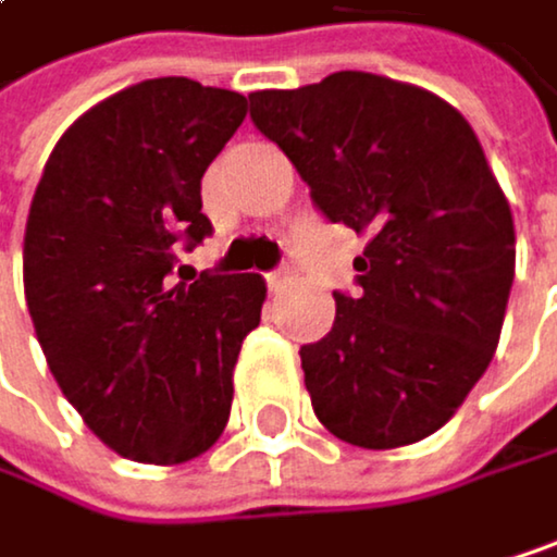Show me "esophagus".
I'll return each instance as SVG.
<instances>
[{"label": "esophagus", "instance_id": "esophagus-1", "mask_svg": "<svg viewBox=\"0 0 557 557\" xmlns=\"http://www.w3.org/2000/svg\"><path fill=\"white\" fill-rule=\"evenodd\" d=\"M290 276H294V263L287 260L281 270H273V273H267V287L270 290H284L287 287V281H290Z\"/></svg>", "mask_w": 557, "mask_h": 557}]
</instances>
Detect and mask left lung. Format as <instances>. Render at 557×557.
<instances>
[{
	"instance_id": "obj_1",
	"label": "left lung",
	"mask_w": 557,
	"mask_h": 557,
	"mask_svg": "<svg viewBox=\"0 0 557 557\" xmlns=\"http://www.w3.org/2000/svg\"><path fill=\"white\" fill-rule=\"evenodd\" d=\"M250 122L326 221L367 234L360 294H333V330L300 346L317 419L360 449L425 440L488 370L515 276L511 208L472 125L370 72L253 91Z\"/></svg>"
}]
</instances>
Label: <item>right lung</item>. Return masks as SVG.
<instances>
[{"label": "right lung", "instance_id": "obj_1", "mask_svg": "<svg viewBox=\"0 0 557 557\" xmlns=\"http://www.w3.org/2000/svg\"><path fill=\"white\" fill-rule=\"evenodd\" d=\"M244 114L237 91L148 78L78 117L32 197L35 336L85 425L135 462L177 466L218 443L240 343L260 323V273L174 281L177 247L214 231L201 177Z\"/></svg>", "mask_w": 557, "mask_h": 557}]
</instances>
